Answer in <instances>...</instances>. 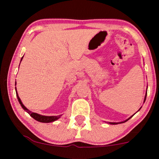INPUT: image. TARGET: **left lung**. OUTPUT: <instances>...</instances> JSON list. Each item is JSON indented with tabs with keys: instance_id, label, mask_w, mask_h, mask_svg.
<instances>
[{
	"instance_id": "obj_1",
	"label": "left lung",
	"mask_w": 159,
	"mask_h": 159,
	"mask_svg": "<svg viewBox=\"0 0 159 159\" xmlns=\"http://www.w3.org/2000/svg\"><path fill=\"white\" fill-rule=\"evenodd\" d=\"M147 92H146V94H145V97H144V103L145 100H146V98H147ZM141 108H142V107H140V108H139V109L138 110V111H139V110L141 109ZM138 111H137V112H138ZM137 112H136V113H137ZM136 113H135V114H136ZM134 114L133 116H130V118H128V119H126L125 120H123V121H122V122H117V123H116V122H108V123H109V124H111V125H116V124H119V123H125V122L127 121V120H128L129 119H130V118H131L132 117H133V116H134V114Z\"/></svg>"
}]
</instances>
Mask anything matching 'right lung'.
<instances>
[{
  "label": "right lung",
  "instance_id": "1",
  "mask_svg": "<svg viewBox=\"0 0 159 159\" xmlns=\"http://www.w3.org/2000/svg\"><path fill=\"white\" fill-rule=\"evenodd\" d=\"M23 57H24V56H23ZM23 57H21V60H22ZM21 61H20V62H21ZM16 83H17L15 82V85H16ZM15 91H16V95H17V99H18L19 102H20V104H21V107H22L23 109L25 110V111H26V112H27L28 114L30 115L32 118H34V119L36 120H37V121L41 122V123H50V122L55 121V120H57V119H59V118H60L61 116V115L50 116H43V115L37 114V113H34V112L31 111L30 110H29L22 104V102H21V99L20 98V97H19V95H18V93H17V88H16V87H15Z\"/></svg>",
  "mask_w": 159,
  "mask_h": 159
}]
</instances>
